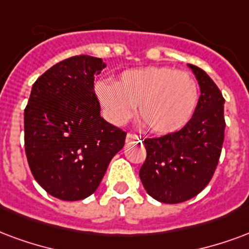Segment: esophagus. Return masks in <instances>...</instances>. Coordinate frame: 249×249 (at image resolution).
Segmentation results:
<instances>
[{"label": "esophagus", "instance_id": "1", "mask_svg": "<svg viewBox=\"0 0 249 249\" xmlns=\"http://www.w3.org/2000/svg\"><path fill=\"white\" fill-rule=\"evenodd\" d=\"M142 139V136H139V134H134V133H128L126 134V142H129V141H136V140H141Z\"/></svg>", "mask_w": 249, "mask_h": 249}]
</instances>
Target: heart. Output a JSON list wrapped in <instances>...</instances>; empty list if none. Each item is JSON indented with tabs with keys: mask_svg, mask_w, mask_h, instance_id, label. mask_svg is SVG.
Instances as JSON below:
<instances>
[{
	"mask_svg": "<svg viewBox=\"0 0 249 249\" xmlns=\"http://www.w3.org/2000/svg\"><path fill=\"white\" fill-rule=\"evenodd\" d=\"M93 91L112 124H125L139 106L141 119L158 134L183 129L199 103V87L190 73L158 66L126 70L116 84L97 80Z\"/></svg>",
	"mask_w": 249,
	"mask_h": 249,
	"instance_id": "obj_1",
	"label": "heart"
}]
</instances>
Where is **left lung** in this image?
Masks as SVG:
<instances>
[{"instance_id":"obj_1","label":"left lung","mask_w":249,"mask_h":249,"mask_svg":"<svg viewBox=\"0 0 249 249\" xmlns=\"http://www.w3.org/2000/svg\"><path fill=\"white\" fill-rule=\"evenodd\" d=\"M199 83L195 115L183 129L145 139L146 160L140 169L145 190L162 203H181L211 181L224 141V97L203 70L189 64Z\"/></svg>"}]
</instances>
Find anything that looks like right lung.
Returning <instances> with one entry per match:
<instances>
[{
	"label": "right lung",
	"instance_id": "add662e5",
	"mask_svg": "<svg viewBox=\"0 0 249 249\" xmlns=\"http://www.w3.org/2000/svg\"><path fill=\"white\" fill-rule=\"evenodd\" d=\"M106 63L76 55L36 79L25 108V152L36 181L62 200L95 193L126 132L100 116L95 76Z\"/></svg>",
	"mask_w": 249,
	"mask_h": 249
}]
</instances>
